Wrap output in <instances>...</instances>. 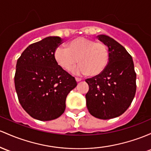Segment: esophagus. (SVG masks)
<instances>
[{"label": "esophagus", "instance_id": "1", "mask_svg": "<svg viewBox=\"0 0 151 151\" xmlns=\"http://www.w3.org/2000/svg\"><path fill=\"white\" fill-rule=\"evenodd\" d=\"M75 79H76V81H77V82H80L81 80H82V79L81 78H79V77H76L75 78Z\"/></svg>", "mask_w": 151, "mask_h": 151}]
</instances>
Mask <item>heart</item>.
I'll return each mask as SVG.
<instances>
[{
  "label": "heart",
  "instance_id": "1",
  "mask_svg": "<svg viewBox=\"0 0 151 151\" xmlns=\"http://www.w3.org/2000/svg\"><path fill=\"white\" fill-rule=\"evenodd\" d=\"M54 57L58 65L64 70L69 71L78 62L79 65L72 69L74 74L82 75L88 73L90 76H96L101 74L107 67L109 53L102 43L78 37L69 41L67 48L57 46Z\"/></svg>",
  "mask_w": 151,
  "mask_h": 151
}]
</instances>
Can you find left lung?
Instances as JSON below:
<instances>
[{"label": "left lung", "instance_id": "obj_1", "mask_svg": "<svg viewBox=\"0 0 151 151\" xmlns=\"http://www.w3.org/2000/svg\"><path fill=\"white\" fill-rule=\"evenodd\" d=\"M97 38L108 47L109 59L101 74L86 79L87 107L94 117L108 120L127 110L136 92V73L132 58L126 49L110 36Z\"/></svg>", "mask_w": 151, "mask_h": 151}]
</instances>
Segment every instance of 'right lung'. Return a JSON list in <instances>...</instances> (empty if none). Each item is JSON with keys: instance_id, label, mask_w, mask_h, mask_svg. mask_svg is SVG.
I'll return each instance as SVG.
<instances>
[{"instance_id": "obj_1", "label": "right lung", "mask_w": 151, "mask_h": 151, "mask_svg": "<svg viewBox=\"0 0 151 151\" xmlns=\"http://www.w3.org/2000/svg\"><path fill=\"white\" fill-rule=\"evenodd\" d=\"M62 41L59 36H49L34 43L23 51L16 64L14 82L20 104L41 121L60 117L67 94L77 85L74 77L54 59V50Z\"/></svg>"}]
</instances>
